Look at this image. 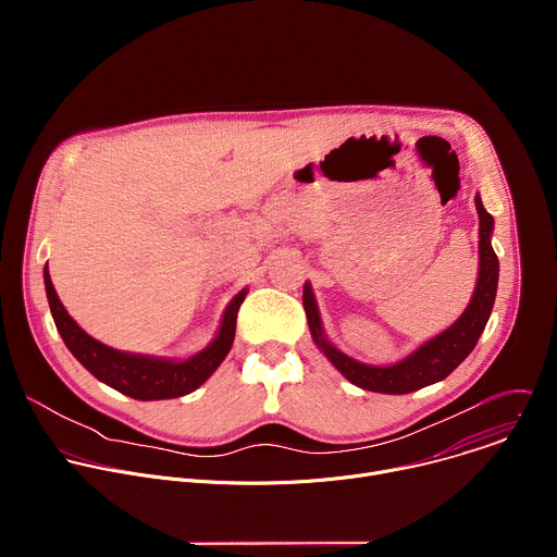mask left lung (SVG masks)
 <instances>
[{
    "mask_svg": "<svg viewBox=\"0 0 557 557\" xmlns=\"http://www.w3.org/2000/svg\"><path fill=\"white\" fill-rule=\"evenodd\" d=\"M475 211H479L481 220V240H479V282H475L473 295L469 299V306L458 320L443 331L441 335L432 337L423 346H419L412 355L401 359L399 363L392 366H368L361 363L348 355H344L339 348H335L324 331L320 320V308H317L314 295L310 284H304V310L308 317V329L320 346V350L329 357V361L355 385L370 389V392H383V394H408L414 389H421L425 385H432L436 381H443L447 374H451L467 355L479 344V337L483 335L490 314L494 308L496 290H498V258L492 249V228L494 218L483 207L481 196H475Z\"/></svg>",
    "mask_w": 557,
    "mask_h": 557,
    "instance_id": "8db88e82",
    "label": "left lung"
}]
</instances>
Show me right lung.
Segmentation results:
<instances>
[{"label": "right lung", "mask_w": 557, "mask_h": 557, "mask_svg": "<svg viewBox=\"0 0 557 557\" xmlns=\"http://www.w3.org/2000/svg\"><path fill=\"white\" fill-rule=\"evenodd\" d=\"M44 284H46V295H48V304H50L57 331L63 344L67 346V350L76 357V361L82 363L90 374H95L99 381L108 383L110 387L138 401L176 399V396L189 394L196 387H200L228 355L235 337L237 310H240V304L247 297V288H243L231 299V304L222 314V324L218 329L215 339L205 350L196 352L185 361H174L163 357H147V355L114 350L97 342L82 326H78L63 308L52 286L48 267L44 269Z\"/></svg>", "instance_id": "obj_1"}]
</instances>
